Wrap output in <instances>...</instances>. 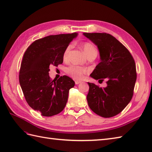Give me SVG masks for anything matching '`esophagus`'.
Returning <instances> with one entry per match:
<instances>
[{
    "label": "esophagus",
    "mask_w": 152,
    "mask_h": 152,
    "mask_svg": "<svg viewBox=\"0 0 152 152\" xmlns=\"http://www.w3.org/2000/svg\"><path fill=\"white\" fill-rule=\"evenodd\" d=\"M81 83V82H80V81H78V80H76V81H75V83H76V85L79 84V83Z\"/></svg>",
    "instance_id": "34e87169"
}]
</instances>
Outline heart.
I'll use <instances>...</instances> for the list:
<instances>
[{"label":"heart","instance_id":"b5f03b06","mask_svg":"<svg viewBox=\"0 0 152 152\" xmlns=\"http://www.w3.org/2000/svg\"><path fill=\"white\" fill-rule=\"evenodd\" d=\"M83 50L84 51L85 53L87 56H89L90 55L93 54H97V51L93 45L89 42H84L83 44ZM72 48V45L70 44L68 46L63 52V59L66 60L69 57V53L70 50ZM88 70L85 67L80 66L78 65H75V64H72L69 66L66 69V72L69 76L72 77L74 79L76 80H81L83 78V75L88 72Z\"/></svg>","mask_w":152,"mask_h":152}]
</instances>
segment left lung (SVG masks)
<instances>
[{
    "instance_id": "left-lung-1",
    "label": "left lung",
    "mask_w": 152,
    "mask_h": 152,
    "mask_svg": "<svg viewBox=\"0 0 152 152\" xmlns=\"http://www.w3.org/2000/svg\"><path fill=\"white\" fill-rule=\"evenodd\" d=\"M83 35L97 46L101 57V62L90 76L99 81L106 80L107 84L102 88L88 82V105L101 117H113L119 114L133 97L137 80L134 60L129 51L111 34L84 33Z\"/></svg>"
}]
</instances>
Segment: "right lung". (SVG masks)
I'll return each instance as SVG.
<instances>
[{
	"label": "right lung",
	"instance_id": "add662e5",
	"mask_svg": "<svg viewBox=\"0 0 152 152\" xmlns=\"http://www.w3.org/2000/svg\"><path fill=\"white\" fill-rule=\"evenodd\" d=\"M76 33L50 35L35 40L24 53L19 80L28 104L42 115L50 117L59 114L66 106L70 88L75 85L72 78L61 76L52 80L50 66L63 62V52Z\"/></svg>",
	"mask_w": 152,
	"mask_h": 152
}]
</instances>
